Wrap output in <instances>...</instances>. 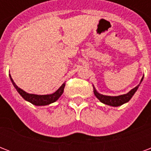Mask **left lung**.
Returning <instances> with one entry per match:
<instances>
[{
  "label": "left lung",
  "instance_id": "1",
  "mask_svg": "<svg viewBox=\"0 0 151 151\" xmlns=\"http://www.w3.org/2000/svg\"><path fill=\"white\" fill-rule=\"evenodd\" d=\"M143 79V77L142 78L140 81V83L136 87L129 92L127 94L121 95V96H104V95L99 94V92H97L96 88H94V94L96 96V98L100 101L101 103L106 104V105L112 106H122V104H124L125 103H128L130 99H132V97L133 96V95L135 94V92L137 91L139 86L142 82V81Z\"/></svg>",
  "mask_w": 151,
  "mask_h": 151
}]
</instances>
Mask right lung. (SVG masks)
Here are the masks:
<instances>
[{"label": "right lung", "mask_w": 151, "mask_h": 151, "mask_svg": "<svg viewBox=\"0 0 151 151\" xmlns=\"http://www.w3.org/2000/svg\"><path fill=\"white\" fill-rule=\"evenodd\" d=\"M10 79L12 82L14 87L15 88V89L17 90V92L20 94V96L25 99V100L28 101L29 103H31L32 104H34L35 106H46L51 103H54L57 99H59V97L61 96L62 94L63 93L64 87H65V83H63V85L60 86L59 89L57 90L56 92L52 93L50 95H35V94H29L22 89H21L20 88H19L17 85H15V83L14 82V81L12 80V78L9 74Z\"/></svg>", "instance_id": "1"}]
</instances>
